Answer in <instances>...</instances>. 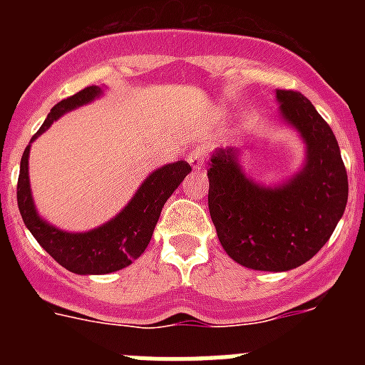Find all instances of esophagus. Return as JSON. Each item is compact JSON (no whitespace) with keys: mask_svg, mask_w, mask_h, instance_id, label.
<instances>
[{"mask_svg":"<svg viewBox=\"0 0 365 365\" xmlns=\"http://www.w3.org/2000/svg\"><path fill=\"white\" fill-rule=\"evenodd\" d=\"M206 159V150L202 146H195L188 155V163L193 170H202Z\"/></svg>","mask_w":365,"mask_h":365,"instance_id":"obj_1","label":"esophagus"}]
</instances>
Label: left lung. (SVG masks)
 <instances>
[{
  "mask_svg": "<svg viewBox=\"0 0 365 365\" xmlns=\"http://www.w3.org/2000/svg\"><path fill=\"white\" fill-rule=\"evenodd\" d=\"M279 115L305 143V164L274 188L245 175L237 150H215L208 208L225 252L254 270L303 265L329 241L347 205V172L336 137L302 93L278 89Z\"/></svg>",
  "mask_w": 365,
  "mask_h": 365,
  "instance_id": "left-lung-1",
  "label": "left lung"
}]
</instances>
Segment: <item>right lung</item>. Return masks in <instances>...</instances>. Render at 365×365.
I'll return each mask as SVG.
<instances>
[{"label": "right lung", "mask_w": 365, "mask_h": 365, "mask_svg": "<svg viewBox=\"0 0 365 365\" xmlns=\"http://www.w3.org/2000/svg\"><path fill=\"white\" fill-rule=\"evenodd\" d=\"M100 95L102 89L98 86H89L76 95L58 102L36 135L31 138V143L45 130H49L51 124L62 117L63 113L89 104ZM29 151L31 144L24 151L18 177V208L21 219L34 235V240L41 245L45 252L54 257V261L71 272L83 276L117 272L140 257L153 235L164 202L192 172V166L186 160L164 164L144 179L131 201L124 206V210L118 212L111 221L89 232H63L38 215L29 182Z\"/></svg>", "instance_id": "right-lung-1"}]
</instances>
